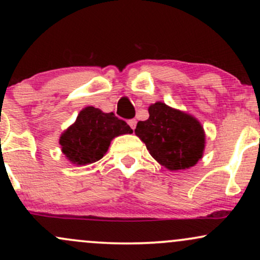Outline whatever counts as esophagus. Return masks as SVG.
Masks as SVG:
<instances>
[{"label":"esophagus","instance_id":"34e87169","mask_svg":"<svg viewBox=\"0 0 260 260\" xmlns=\"http://www.w3.org/2000/svg\"><path fill=\"white\" fill-rule=\"evenodd\" d=\"M128 124H129V126H131V128H132V129H134V128H136V126H137V121L134 120V118H132V120L128 121Z\"/></svg>","mask_w":260,"mask_h":260}]
</instances>
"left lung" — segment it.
Masks as SVG:
<instances>
[{
  "instance_id": "obj_1",
  "label": "left lung",
  "mask_w": 260,
  "mask_h": 260,
  "mask_svg": "<svg viewBox=\"0 0 260 260\" xmlns=\"http://www.w3.org/2000/svg\"><path fill=\"white\" fill-rule=\"evenodd\" d=\"M157 162L171 171L194 166L204 150L205 134L192 116L164 103L149 107V118L134 129Z\"/></svg>"
}]
</instances>
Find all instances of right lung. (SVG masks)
<instances>
[{
	"label": "right lung",
	"instance_id": "add662e5",
	"mask_svg": "<svg viewBox=\"0 0 260 260\" xmlns=\"http://www.w3.org/2000/svg\"><path fill=\"white\" fill-rule=\"evenodd\" d=\"M132 132V128L113 112L105 113L89 106L79 112L76 122L62 134L59 144L72 164L86 165L103 159L115 137Z\"/></svg>",
	"mask_w": 260,
	"mask_h": 260
}]
</instances>
